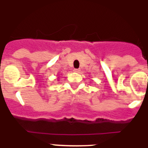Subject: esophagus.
Masks as SVG:
<instances>
[{
    "label": "esophagus",
    "instance_id": "34e87169",
    "mask_svg": "<svg viewBox=\"0 0 148 148\" xmlns=\"http://www.w3.org/2000/svg\"><path fill=\"white\" fill-rule=\"evenodd\" d=\"M74 72H76V73H79V72H80V69H74Z\"/></svg>",
    "mask_w": 148,
    "mask_h": 148
}]
</instances>
